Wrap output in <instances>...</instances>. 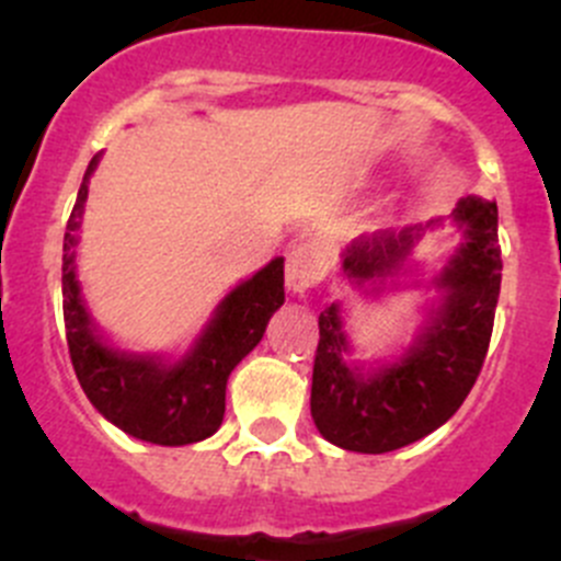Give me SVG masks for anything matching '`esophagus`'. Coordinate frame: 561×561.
Here are the masks:
<instances>
[{
  "label": "esophagus",
  "instance_id": "esophagus-1",
  "mask_svg": "<svg viewBox=\"0 0 561 561\" xmlns=\"http://www.w3.org/2000/svg\"><path fill=\"white\" fill-rule=\"evenodd\" d=\"M285 279H287V290H290L293 296H304V293L312 290L317 282L322 279V265L312 254V249L309 247L290 249V254H287V265H285Z\"/></svg>",
  "mask_w": 561,
  "mask_h": 561
}]
</instances>
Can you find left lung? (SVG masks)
Listing matches in <instances>:
<instances>
[{"label": "left lung", "mask_w": 561, "mask_h": 561, "mask_svg": "<svg viewBox=\"0 0 561 561\" xmlns=\"http://www.w3.org/2000/svg\"><path fill=\"white\" fill-rule=\"evenodd\" d=\"M454 219L463 244L434 279L443 301L399 360L364 375L344 360L350 342L339 304L320 312L312 417L328 443L355 454L399 450L454 417L472 390L489 353L502 282L496 203L469 195L458 201ZM426 228L360 236L342 252V271L355 285L386 282Z\"/></svg>", "instance_id": "obj_1"}]
</instances>
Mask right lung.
Masks as SVG:
<instances>
[{"label": "right lung", "mask_w": 561, "mask_h": 561, "mask_svg": "<svg viewBox=\"0 0 561 561\" xmlns=\"http://www.w3.org/2000/svg\"><path fill=\"white\" fill-rule=\"evenodd\" d=\"M98 160L83 173L65 233L61 296L72 369L100 415L129 437L154 445L201 443L222 426L230 371L257 347L271 314L285 304V260H271L252 279L233 287L181 360L165 364L154 355L111 347L87 312L76 274V230Z\"/></svg>", "instance_id": "right-lung-1"}]
</instances>
